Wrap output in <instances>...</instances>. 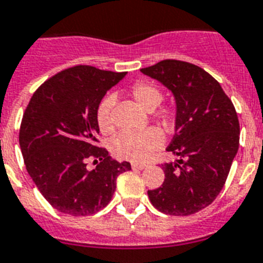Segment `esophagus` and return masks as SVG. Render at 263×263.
<instances>
[{"label": "esophagus", "instance_id": "1", "mask_svg": "<svg viewBox=\"0 0 263 263\" xmlns=\"http://www.w3.org/2000/svg\"><path fill=\"white\" fill-rule=\"evenodd\" d=\"M132 168L134 170H143L145 168V164H143V163H132Z\"/></svg>", "mask_w": 263, "mask_h": 263}]
</instances>
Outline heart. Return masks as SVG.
<instances>
[{"instance_id": "b5f03b06", "label": "heart", "mask_w": 263, "mask_h": 263, "mask_svg": "<svg viewBox=\"0 0 263 263\" xmlns=\"http://www.w3.org/2000/svg\"><path fill=\"white\" fill-rule=\"evenodd\" d=\"M131 96L140 107L152 111L162 101L163 93L160 88L149 81H138L131 87ZM114 98L107 96L100 101L96 109V123L103 135H112L115 124L112 120ZM158 119L164 127H170L174 121V111L163 107L158 111ZM163 135L156 128H148L140 132H124L112 143V152L119 159L131 162H144L162 145Z\"/></svg>"}]
</instances>
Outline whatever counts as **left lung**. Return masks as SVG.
<instances>
[{
  "mask_svg": "<svg viewBox=\"0 0 263 263\" xmlns=\"http://www.w3.org/2000/svg\"><path fill=\"white\" fill-rule=\"evenodd\" d=\"M160 81L176 101L175 135L167 151L164 182L148 190L152 206L168 215H191L215 200L239 147V121L220 84L198 65L163 60L140 69Z\"/></svg>",
  "mask_w": 263,
  "mask_h": 263,
  "instance_id": "left-lung-1",
  "label": "left lung"
}]
</instances>
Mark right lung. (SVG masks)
<instances>
[{
    "instance_id": "obj_1",
    "label": "right lung",
    "mask_w": 263,
    "mask_h": 263,
    "mask_svg": "<svg viewBox=\"0 0 263 263\" xmlns=\"http://www.w3.org/2000/svg\"><path fill=\"white\" fill-rule=\"evenodd\" d=\"M124 76L90 65L68 68L41 84L24 112L20 147L26 171L60 213H98L111 202L118 176L131 170L98 145V105ZM88 158L99 162L92 172Z\"/></svg>"
}]
</instances>
